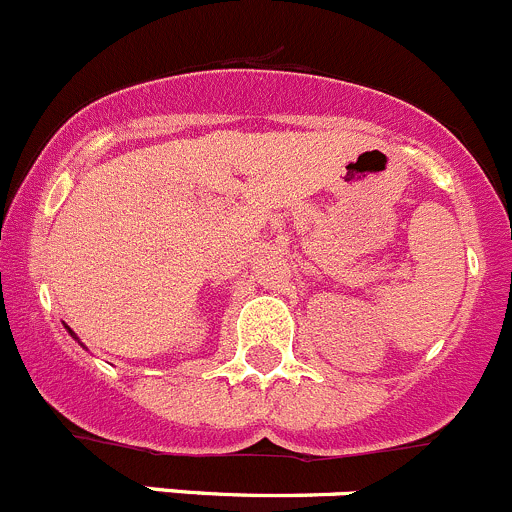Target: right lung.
Segmentation results:
<instances>
[{
	"mask_svg": "<svg viewBox=\"0 0 512 512\" xmlns=\"http://www.w3.org/2000/svg\"><path fill=\"white\" fill-rule=\"evenodd\" d=\"M64 327H67V325H64ZM67 332H69V335H72V337H74V340H77V342H79V337H77V335H74V332H72V330H69V327H67ZM79 345H82V342H79ZM82 347H84V345H82Z\"/></svg>",
	"mask_w": 512,
	"mask_h": 512,
	"instance_id": "obj_1",
	"label": "right lung"
}]
</instances>
